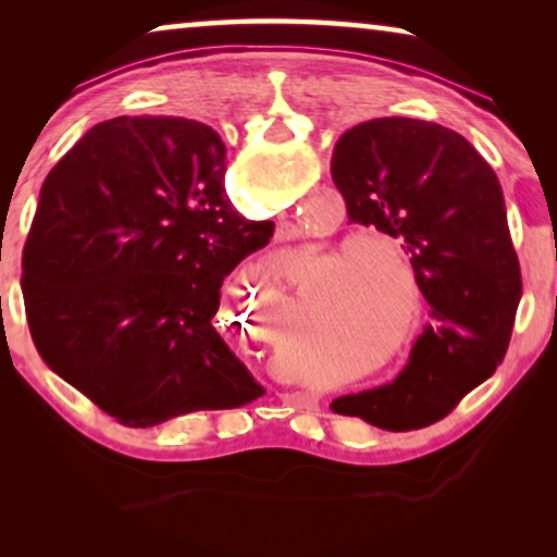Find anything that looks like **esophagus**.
<instances>
[{
	"mask_svg": "<svg viewBox=\"0 0 557 557\" xmlns=\"http://www.w3.org/2000/svg\"><path fill=\"white\" fill-rule=\"evenodd\" d=\"M307 408H309V403H307Z\"/></svg>",
	"mask_w": 557,
	"mask_h": 557,
	"instance_id": "esophagus-1",
	"label": "esophagus"
}]
</instances>
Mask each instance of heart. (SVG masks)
<instances>
[{
  "mask_svg": "<svg viewBox=\"0 0 557 557\" xmlns=\"http://www.w3.org/2000/svg\"><path fill=\"white\" fill-rule=\"evenodd\" d=\"M377 253H385L400 265H408L406 253L385 235L357 231L337 243V248L330 256V269L334 271L337 265L347 263L342 276L334 281L332 301L339 309L362 317L368 332H372V339L380 345L391 337V314L395 311V299H398V286L391 281V273L385 271Z\"/></svg>",
  "mask_w": 557,
  "mask_h": 557,
  "instance_id": "obj_1",
  "label": "heart"
}]
</instances>
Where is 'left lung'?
<instances>
[{"mask_svg": "<svg viewBox=\"0 0 557 557\" xmlns=\"http://www.w3.org/2000/svg\"><path fill=\"white\" fill-rule=\"evenodd\" d=\"M332 180L352 223L403 240L431 324L393 383L332 400L385 431L441 421L505 357L522 296L497 174L451 128L387 116L339 136Z\"/></svg>", "mask_w": 557, "mask_h": 557, "instance_id": "1", "label": "left lung"}]
</instances>
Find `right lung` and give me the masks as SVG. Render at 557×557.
<instances>
[{"mask_svg": "<svg viewBox=\"0 0 557 557\" xmlns=\"http://www.w3.org/2000/svg\"><path fill=\"white\" fill-rule=\"evenodd\" d=\"M225 144L193 119L119 116L52 166L22 253L29 334L52 372L132 429L261 398L212 317L273 235L233 210Z\"/></svg>", "mask_w": 557, "mask_h": 557, "instance_id": "1", "label": "right lung"}]
</instances>
